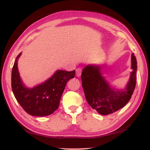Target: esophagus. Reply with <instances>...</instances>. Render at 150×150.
Returning <instances> with one entry per match:
<instances>
[{
    "label": "esophagus",
    "instance_id": "34e87169",
    "mask_svg": "<svg viewBox=\"0 0 150 150\" xmlns=\"http://www.w3.org/2000/svg\"><path fill=\"white\" fill-rule=\"evenodd\" d=\"M76 76L77 77H80L81 76V72H82V69L81 68H77L76 69Z\"/></svg>",
    "mask_w": 150,
    "mask_h": 150
}]
</instances>
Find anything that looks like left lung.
Here are the masks:
<instances>
[{
    "label": "left lung",
    "instance_id": "obj_1",
    "mask_svg": "<svg viewBox=\"0 0 150 150\" xmlns=\"http://www.w3.org/2000/svg\"><path fill=\"white\" fill-rule=\"evenodd\" d=\"M104 64L87 65L81 74L82 86L86 100L92 108L102 115L113 113L124 107L130 100L136 86L137 62L134 53L131 55L130 78L124 88L110 85L102 76Z\"/></svg>",
    "mask_w": 150,
    "mask_h": 150
}]
</instances>
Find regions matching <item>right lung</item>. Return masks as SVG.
Wrapping results in <instances>:
<instances>
[{
  "label": "right lung",
  "mask_w": 150,
  "mask_h": 150,
  "mask_svg": "<svg viewBox=\"0 0 150 150\" xmlns=\"http://www.w3.org/2000/svg\"><path fill=\"white\" fill-rule=\"evenodd\" d=\"M20 52L16 57L11 72V88L18 103L28 114L33 116H47L58 108L65 85L74 78L75 70L58 69L43 83L27 87L20 76L18 67Z\"/></svg>",
  "instance_id": "right-lung-1"
}]
</instances>
